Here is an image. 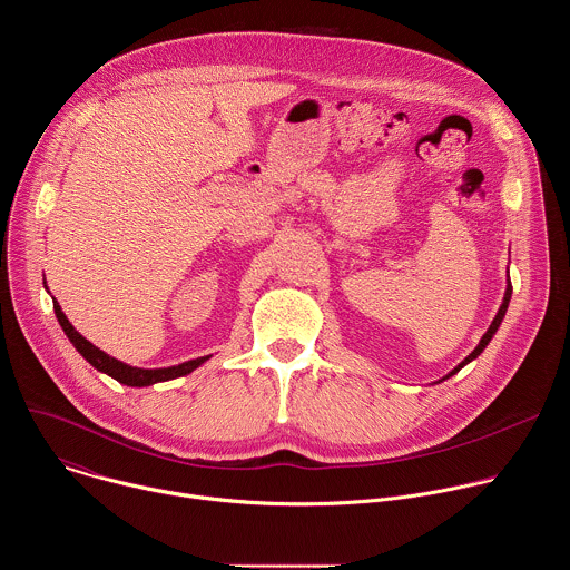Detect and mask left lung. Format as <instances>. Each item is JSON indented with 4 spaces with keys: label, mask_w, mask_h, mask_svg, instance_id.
Returning <instances> with one entry per match:
<instances>
[{
    "label": "left lung",
    "mask_w": 570,
    "mask_h": 570,
    "mask_svg": "<svg viewBox=\"0 0 570 570\" xmlns=\"http://www.w3.org/2000/svg\"><path fill=\"white\" fill-rule=\"evenodd\" d=\"M510 297H512V284H510V282H508V288H505V297H503V304H501V308H499V313H497V317H494V322H492V324H490V330H487V334H484V336H482V338H480V343H478V347H475V350H473V352H471V354H469V356H466V358H464V361H462V363H460V365H458V367H455V370H453V372H451V374H446V376H444V379H449V376H453V374H455V372H460V370H462V367H464V365H466V363H471V361H473V358H475V356H480V354H482V350H484V347H487V345H490V341H492V336H494V334H497V330H499V327H501V322H503V317H505V311H508V304H510Z\"/></svg>",
    "instance_id": "left-lung-1"
}]
</instances>
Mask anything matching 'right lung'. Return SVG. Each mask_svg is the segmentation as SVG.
Instances as JSON below:
<instances>
[{"label":"right lung","mask_w":570,"mask_h":570,"mask_svg":"<svg viewBox=\"0 0 570 570\" xmlns=\"http://www.w3.org/2000/svg\"><path fill=\"white\" fill-rule=\"evenodd\" d=\"M53 311H56V317L60 322L62 332L67 334V338L71 341V345L76 347V352L83 356L92 367H97L99 372L117 379L119 383L124 385H132V387H144V385H153V383H161V381H169V379H178V376H185L189 372H194L198 365H203L209 356H200V358H194V361H187V363H180V365H174V367H159V370H144V367H132V365H126L112 356H108L106 352H101L99 347H95L90 341H86L83 336H80L73 327L71 322L67 320V315L62 313V308L58 306V302H53Z\"/></svg>","instance_id":"add662e5"}]
</instances>
